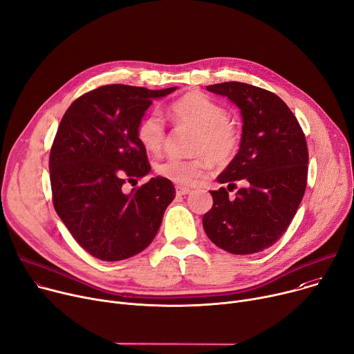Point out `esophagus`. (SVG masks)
Here are the masks:
<instances>
[{
	"label": "esophagus",
	"mask_w": 354,
	"mask_h": 354,
	"mask_svg": "<svg viewBox=\"0 0 354 354\" xmlns=\"http://www.w3.org/2000/svg\"><path fill=\"white\" fill-rule=\"evenodd\" d=\"M176 193H177V196H187V194L192 193V189L177 185V187H176Z\"/></svg>",
	"instance_id": "1"
}]
</instances>
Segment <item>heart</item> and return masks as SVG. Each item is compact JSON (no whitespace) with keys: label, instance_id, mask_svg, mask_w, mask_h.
Here are the masks:
<instances>
[{"label":"heart","instance_id":"1","mask_svg":"<svg viewBox=\"0 0 354 354\" xmlns=\"http://www.w3.org/2000/svg\"><path fill=\"white\" fill-rule=\"evenodd\" d=\"M169 115L176 124L197 130L193 151L198 156L192 160L167 157L157 162L156 171L161 177L180 185H196L208 176L212 161L225 165L236 154L239 130L228 119L227 109L209 96L187 93L170 104ZM166 134L165 118L157 111L145 115L136 127L138 140L150 153L161 150Z\"/></svg>","mask_w":354,"mask_h":354}]
</instances>
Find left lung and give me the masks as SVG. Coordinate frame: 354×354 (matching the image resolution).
Instances as JSON below:
<instances>
[{
    "label": "left lung",
    "mask_w": 354,
    "mask_h": 354,
    "mask_svg": "<svg viewBox=\"0 0 354 354\" xmlns=\"http://www.w3.org/2000/svg\"><path fill=\"white\" fill-rule=\"evenodd\" d=\"M207 91L239 107L242 136L236 156L216 177L228 189L211 192L214 204L203 227L230 254L261 252L285 234L304 198L309 161L305 134L286 103L269 91L242 82L215 84ZM235 180L246 187L230 199Z\"/></svg>",
    "instance_id": "left-lung-1"
}]
</instances>
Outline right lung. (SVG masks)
Wrapping results in <instances>:
<instances>
[{"instance_id":"add662e5","label":"right lung","mask_w":354,"mask_h":354,"mask_svg":"<svg viewBox=\"0 0 354 354\" xmlns=\"http://www.w3.org/2000/svg\"><path fill=\"white\" fill-rule=\"evenodd\" d=\"M176 89L100 86L77 97L61 120L49 156L53 207L79 245L100 261L146 250L176 197L173 183L160 176L123 192L151 170L138 123L153 99Z\"/></svg>"}]
</instances>
